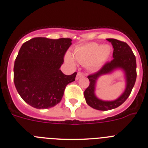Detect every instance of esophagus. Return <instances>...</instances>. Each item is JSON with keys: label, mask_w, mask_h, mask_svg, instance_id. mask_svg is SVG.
<instances>
[{"label": "esophagus", "mask_w": 148, "mask_h": 148, "mask_svg": "<svg viewBox=\"0 0 148 148\" xmlns=\"http://www.w3.org/2000/svg\"><path fill=\"white\" fill-rule=\"evenodd\" d=\"M84 75H85V74L83 73H82V72H78V73H77V75H76L75 79L77 80V79H79V78H80V77H83V76H84Z\"/></svg>", "instance_id": "esophagus-1"}]
</instances>
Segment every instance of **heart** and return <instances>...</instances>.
<instances>
[{"instance_id":"1","label":"heart","mask_w":148,"mask_h":148,"mask_svg":"<svg viewBox=\"0 0 148 148\" xmlns=\"http://www.w3.org/2000/svg\"><path fill=\"white\" fill-rule=\"evenodd\" d=\"M112 48L108 45L89 42L78 46L74 49L73 57L79 64L85 65L92 71H97L102 67L110 57ZM74 59L71 54L66 55V60L72 66L75 65Z\"/></svg>"}]
</instances>
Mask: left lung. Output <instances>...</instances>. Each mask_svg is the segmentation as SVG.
<instances>
[{"label":"left lung","mask_w":148,"mask_h":148,"mask_svg":"<svg viewBox=\"0 0 148 148\" xmlns=\"http://www.w3.org/2000/svg\"><path fill=\"white\" fill-rule=\"evenodd\" d=\"M107 40L111 42L114 48L112 54L113 59L110 62L106 63L99 71L88 76L89 85L84 92V98L88 105L96 110L104 111L116 108L127 100L135 84L137 75L136 56L127 43L113 38H108ZM117 68H122L125 73L127 82L125 91L114 101L100 100L94 94L96 80L100 76L110 73Z\"/></svg>","instance_id":"8db88e82"}]
</instances>
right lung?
Returning a JSON list of instances; mask_svg holds the SVG:
<instances>
[{"label": "right lung", "mask_w": 148, "mask_h": 148, "mask_svg": "<svg viewBox=\"0 0 148 148\" xmlns=\"http://www.w3.org/2000/svg\"><path fill=\"white\" fill-rule=\"evenodd\" d=\"M72 40L38 37L22 45L14 66V82L21 99L35 108L54 107L61 101L71 75L60 69Z\"/></svg>", "instance_id": "right-lung-1"}]
</instances>
